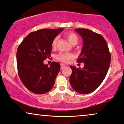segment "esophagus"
<instances>
[{
	"instance_id": "34e87169",
	"label": "esophagus",
	"mask_w": 124,
	"mask_h": 124,
	"mask_svg": "<svg viewBox=\"0 0 124 124\" xmlns=\"http://www.w3.org/2000/svg\"><path fill=\"white\" fill-rule=\"evenodd\" d=\"M65 67H66V65H65L63 64H61V68H62H62H65Z\"/></svg>"
}]
</instances>
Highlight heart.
<instances>
[{
    "label": "heart",
    "mask_w": 124,
    "mask_h": 124,
    "mask_svg": "<svg viewBox=\"0 0 124 124\" xmlns=\"http://www.w3.org/2000/svg\"><path fill=\"white\" fill-rule=\"evenodd\" d=\"M65 37L67 38L70 43L72 45H76L78 42V36L74 32H68L65 34ZM58 38L56 37L53 39L52 43V47H56ZM57 59L63 62H68L70 60L73 58V55L70 53H59L57 56Z\"/></svg>",
    "instance_id": "heart-1"
}]
</instances>
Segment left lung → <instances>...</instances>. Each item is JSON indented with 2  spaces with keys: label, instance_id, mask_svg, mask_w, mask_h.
Segmentation results:
<instances>
[{
  "label": "left lung",
  "instance_id": "left-lung-1",
  "mask_svg": "<svg viewBox=\"0 0 124 124\" xmlns=\"http://www.w3.org/2000/svg\"><path fill=\"white\" fill-rule=\"evenodd\" d=\"M83 40V47L78 62H84L82 68L70 66L72 74L70 82L81 94L92 92L99 86L108 72L111 55L102 35L85 28L75 29Z\"/></svg>",
  "mask_w": 124,
  "mask_h": 124
}]
</instances>
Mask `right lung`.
<instances>
[{"instance_id":"obj_1","label":"right lung","mask_w":124,"mask_h":124,"mask_svg":"<svg viewBox=\"0 0 124 124\" xmlns=\"http://www.w3.org/2000/svg\"><path fill=\"white\" fill-rule=\"evenodd\" d=\"M63 31L42 29L25 38L17 51V65L20 79L29 91L42 94L50 91L60 69L59 62H52L50 67L43 61L50 57L52 41Z\"/></svg>"}]
</instances>
